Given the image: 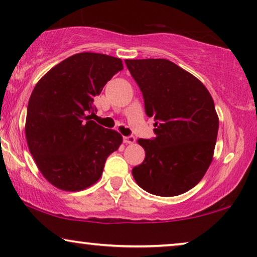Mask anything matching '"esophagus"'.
Listing matches in <instances>:
<instances>
[{
  "label": "esophagus",
  "mask_w": 257,
  "mask_h": 257,
  "mask_svg": "<svg viewBox=\"0 0 257 257\" xmlns=\"http://www.w3.org/2000/svg\"><path fill=\"white\" fill-rule=\"evenodd\" d=\"M122 140H124L125 144H133L136 142V138L133 136H127V137H124Z\"/></svg>",
  "instance_id": "esophagus-1"
}]
</instances>
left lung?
Listing matches in <instances>:
<instances>
[{
  "instance_id": "1",
  "label": "left lung",
  "mask_w": 257,
  "mask_h": 257,
  "mask_svg": "<svg viewBox=\"0 0 257 257\" xmlns=\"http://www.w3.org/2000/svg\"><path fill=\"white\" fill-rule=\"evenodd\" d=\"M154 118L152 139H139L145 159L132 175L144 191L175 196L199 184L213 159L219 118L213 98L191 73L167 59H125Z\"/></svg>"
}]
</instances>
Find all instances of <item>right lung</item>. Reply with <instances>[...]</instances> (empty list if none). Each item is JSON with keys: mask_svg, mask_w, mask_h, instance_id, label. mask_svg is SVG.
<instances>
[{"mask_svg": "<svg viewBox=\"0 0 257 257\" xmlns=\"http://www.w3.org/2000/svg\"><path fill=\"white\" fill-rule=\"evenodd\" d=\"M120 58L80 52L54 66L31 93L26 137L31 156L49 182L64 191H82L103 173L121 136L91 120L94 98L115 73Z\"/></svg>", "mask_w": 257, "mask_h": 257, "instance_id": "obj_1", "label": "right lung"}]
</instances>
